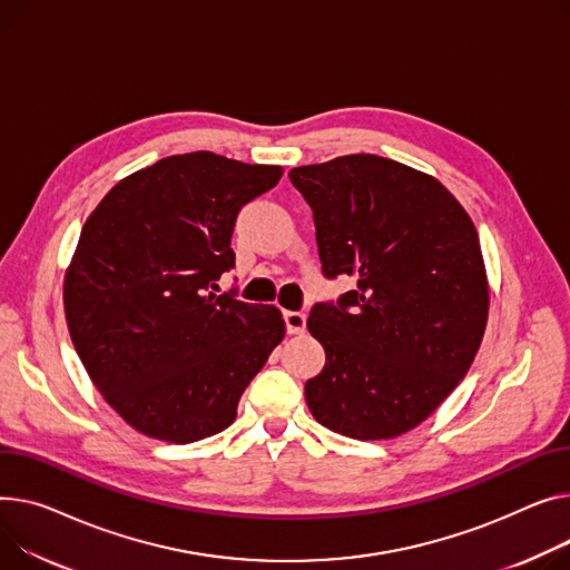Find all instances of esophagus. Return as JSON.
<instances>
[{
	"label": "esophagus",
	"mask_w": 570,
	"mask_h": 570,
	"mask_svg": "<svg viewBox=\"0 0 570 570\" xmlns=\"http://www.w3.org/2000/svg\"><path fill=\"white\" fill-rule=\"evenodd\" d=\"M284 323L288 334H302L307 330V316L302 312H284Z\"/></svg>",
	"instance_id": "obj_1"
}]
</instances>
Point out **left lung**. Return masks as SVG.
I'll use <instances>...</instances> for the list:
<instances>
[{
  "mask_svg": "<svg viewBox=\"0 0 570 570\" xmlns=\"http://www.w3.org/2000/svg\"><path fill=\"white\" fill-rule=\"evenodd\" d=\"M288 178L314 210L323 275L357 284L309 314L325 366L305 385L307 405L346 438L403 435L456 390L481 346L490 295L474 224L438 178L381 156Z\"/></svg>",
  "mask_w": 570,
  "mask_h": 570,
  "instance_id": "1",
  "label": "left lung"
}]
</instances>
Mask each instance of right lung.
Returning <instances> with one entry per match:
<instances>
[{
    "label": "right lung",
    "mask_w": 570,
    "mask_h": 570,
    "mask_svg": "<svg viewBox=\"0 0 570 570\" xmlns=\"http://www.w3.org/2000/svg\"><path fill=\"white\" fill-rule=\"evenodd\" d=\"M282 174L210 150L169 156L119 180L85 222L66 323L96 390L135 431L187 444L232 426L284 338L277 307L213 293L236 263L240 208Z\"/></svg>",
    "instance_id": "right-lung-1"
}]
</instances>
